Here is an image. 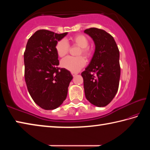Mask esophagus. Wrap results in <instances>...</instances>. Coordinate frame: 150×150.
Listing matches in <instances>:
<instances>
[{
    "label": "esophagus",
    "mask_w": 150,
    "mask_h": 150,
    "mask_svg": "<svg viewBox=\"0 0 150 150\" xmlns=\"http://www.w3.org/2000/svg\"><path fill=\"white\" fill-rule=\"evenodd\" d=\"M77 73H73V72H71V75L73 76V77H75V76L77 75Z\"/></svg>",
    "instance_id": "obj_1"
}]
</instances>
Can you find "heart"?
Listing matches in <instances>:
<instances>
[{
	"label": "heart",
	"mask_w": 150,
	"mask_h": 150,
	"mask_svg": "<svg viewBox=\"0 0 150 150\" xmlns=\"http://www.w3.org/2000/svg\"><path fill=\"white\" fill-rule=\"evenodd\" d=\"M73 44L81 47L78 53L79 55H83L86 57L91 56V50L88 47L89 41L86 35L83 34H77L71 38ZM69 44L65 40L63 39L58 41L55 45V50L59 57H63L68 54L69 51ZM86 64V60L83 56L71 57L69 56L64 58L61 62L63 68L71 72H77Z\"/></svg>",
	"instance_id": "heart-1"
}]
</instances>
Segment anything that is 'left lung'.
Masks as SVG:
<instances>
[{
	"label": "left lung",
	"mask_w": 150,
	"mask_h": 150,
	"mask_svg": "<svg viewBox=\"0 0 150 150\" xmlns=\"http://www.w3.org/2000/svg\"><path fill=\"white\" fill-rule=\"evenodd\" d=\"M84 32L95 44L92 59L81 73L85 97L93 105L103 107L111 102L118 89L120 53L114 38L105 30L91 28Z\"/></svg>",
	"instance_id": "left-lung-1"
}]
</instances>
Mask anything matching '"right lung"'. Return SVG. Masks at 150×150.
<instances>
[{"mask_svg": "<svg viewBox=\"0 0 150 150\" xmlns=\"http://www.w3.org/2000/svg\"><path fill=\"white\" fill-rule=\"evenodd\" d=\"M67 34L39 30L27 42L24 54L25 81L32 99L45 110L62 105L73 79L69 71L57 67L55 45Z\"/></svg>", "mask_w": 150, "mask_h": 150, "instance_id": "obj_1", "label": "right lung"}]
</instances>
